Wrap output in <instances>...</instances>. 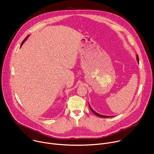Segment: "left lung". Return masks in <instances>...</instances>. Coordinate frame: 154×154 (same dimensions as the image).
I'll list each match as a JSON object with an SVG mask.
<instances>
[{"label":"left lung","mask_w":154,"mask_h":154,"mask_svg":"<svg viewBox=\"0 0 154 154\" xmlns=\"http://www.w3.org/2000/svg\"><path fill=\"white\" fill-rule=\"evenodd\" d=\"M136 59H137V62L139 63V57H138V54L136 55ZM88 106H89V107H90V109L91 110V111L92 112H93L95 115H97V116H99V117H101V118H110V117H112V116H106V115H103L99 114V113H98L97 112H96L95 110H94V109L91 107L90 104H88Z\"/></svg>","instance_id":"8db88e82"}]
</instances>
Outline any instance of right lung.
<instances>
[{
	"mask_svg": "<svg viewBox=\"0 0 154 154\" xmlns=\"http://www.w3.org/2000/svg\"><path fill=\"white\" fill-rule=\"evenodd\" d=\"M28 37H29V35H28V36H26V37L25 38V39H24V40L22 41V42L21 43V45H20V47H22V45L23 44V43L25 42V41H26V40L28 39Z\"/></svg>",
	"mask_w": 154,
	"mask_h": 154,
	"instance_id": "add662e5",
	"label": "right lung"
}]
</instances>
